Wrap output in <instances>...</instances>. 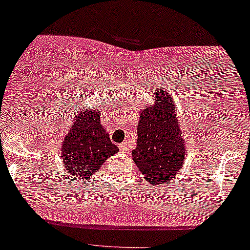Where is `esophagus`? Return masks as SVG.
I'll use <instances>...</instances> for the list:
<instances>
[{"label":"esophagus","mask_w":250,"mask_h":250,"mask_svg":"<svg viewBox=\"0 0 250 250\" xmlns=\"http://www.w3.org/2000/svg\"><path fill=\"white\" fill-rule=\"evenodd\" d=\"M125 147H127V144H125V143H122V144L119 145L120 151H122V152H123V151H125Z\"/></svg>","instance_id":"obj_1"}]
</instances>
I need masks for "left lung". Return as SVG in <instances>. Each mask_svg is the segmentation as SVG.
I'll return each mask as SVG.
<instances>
[{"mask_svg": "<svg viewBox=\"0 0 250 250\" xmlns=\"http://www.w3.org/2000/svg\"><path fill=\"white\" fill-rule=\"evenodd\" d=\"M153 96L156 103L140 114L137 146L131 157L145 180L160 186L181 170L186 147L170 94L158 88Z\"/></svg>", "mask_w": 250, "mask_h": 250, "instance_id": "1", "label": "left lung"}]
</instances>
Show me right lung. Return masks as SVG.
Here are the masks:
<instances>
[{"mask_svg":"<svg viewBox=\"0 0 250 250\" xmlns=\"http://www.w3.org/2000/svg\"><path fill=\"white\" fill-rule=\"evenodd\" d=\"M118 151L103 128L99 113L83 109L63 140L61 156L67 172L84 180L96 174L107 158Z\"/></svg>","mask_w":250,"mask_h":250,"instance_id":"add662e5","label":"right lung"}]
</instances>
